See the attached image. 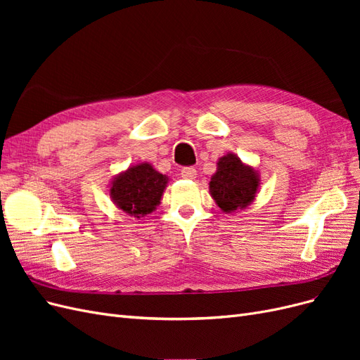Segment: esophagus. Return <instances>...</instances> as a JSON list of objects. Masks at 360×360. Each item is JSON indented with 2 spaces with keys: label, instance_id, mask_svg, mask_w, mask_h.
<instances>
[{
  "label": "esophagus",
  "instance_id": "34e87169",
  "mask_svg": "<svg viewBox=\"0 0 360 360\" xmlns=\"http://www.w3.org/2000/svg\"><path fill=\"white\" fill-rule=\"evenodd\" d=\"M181 177L192 180L197 177V169H195L193 167H184V168H181Z\"/></svg>",
  "mask_w": 360,
  "mask_h": 360
}]
</instances>
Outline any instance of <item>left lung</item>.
Masks as SVG:
<instances>
[{"label": "left lung", "mask_w": 360, "mask_h": 360, "mask_svg": "<svg viewBox=\"0 0 360 360\" xmlns=\"http://www.w3.org/2000/svg\"><path fill=\"white\" fill-rule=\"evenodd\" d=\"M257 188V172L243 165L237 156L226 155L217 162V171L210 181V193L224 212L245 209L254 200Z\"/></svg>", "instance_id": "8db88e82"}]
</instances>
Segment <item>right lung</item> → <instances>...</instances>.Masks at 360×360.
Returning a JSON list of instances; mask_svg holds the SVG:
<instances>
[{
  "mask_svg": "<svg viewBox=\"0 0 360 360\" xmlns=\"http://www.w3.org/2000/svg\"><path fill=\"white\" fill-rule=\"evenodd\" d=\"M167 183V176L155 171L150 163H141L112 181L111 197L118 209L141 217L156 209Z\"/></svg>",
  "mask_w": 360,
  "mask_h": 360,
  "instance_id": "add662e5",
  "label": "right lung"
}]
</instances>
